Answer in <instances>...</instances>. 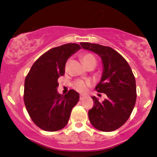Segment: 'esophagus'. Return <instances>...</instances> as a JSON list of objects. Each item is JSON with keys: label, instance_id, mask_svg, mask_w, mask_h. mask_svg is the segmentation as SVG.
I'll list each match as a JSON object with an SVG mask.
<instances>
[{"label": "esophagus", "instance_id": "34e87169", "mask_svg": "<svg viewBox=\"0 0 157 157\" xmlns=\"http://www.w3.org/2000/svg\"><path fill=\"white\" fill-rule=\"evenodd\" d=\"M86 96H85V95H83V94H80V100H83V99L86 98Z\"/></svg>", "mask_w": 157, "mask_h": 157}]
</instances>
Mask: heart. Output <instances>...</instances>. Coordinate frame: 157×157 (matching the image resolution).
Listing matches in <instances>:
<instances>
[{
	"label": "heart",
	"instance_id": "b5f03b06",
	"mask_svg": "<svg viewBox=\"0 0 157 157\" xmlns=\"http://www.w3.org/2000/svg\"><path fill=\"white\" fill-rule=\"evenodd\" d=\"M81 59H82V63L85 66L88 65L91 62H96V59L91 54L86 53L83 54L81 56ZM90 86V82L89 81H83V80H77L75 82L73 85V87L76 91L79 92H85L87 90V88Z\"/></svg>",
	"mask_w": 157,
	"mask_h": 157
}]
</instances>
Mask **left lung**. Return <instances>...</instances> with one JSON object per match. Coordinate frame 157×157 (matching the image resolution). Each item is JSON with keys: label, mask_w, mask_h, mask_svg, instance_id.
<instances>
[{"label": "left lung", "mask_w": 157, "mask_h": 157, "mask_svg": "<svg viewBox=\"0 0 157 157\" xmlns=\"http://www.w3.org/2000/svg\"><path fill=\"white\" fill-rule=\"evenodd\" d=\"M80 45L100 56L103 66L101 80L95 89L107 97L100 102L96 97H91L94 107L89 111L90 122L97 130H117L128 120L136 103V80L132 70L125 58L112 48L91 43Z\"/></svg>", "instance_id": "1"}]
</instances>
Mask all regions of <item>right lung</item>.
Masks as SVG:
<instances>
[{"mask_svg":"<svg viewBox=\"0 0 157 157\" xmlns=\"http://www.w3.org/2000/svg\"><path fill=\"white\" fill-rule=\"evenodd\" d=\"M80 48L77 44L51 48L35 61L25 79V105L34 123L43 130L63 128L79 101L80 95L75 90L65 95L57 92V79L64 75L68 59Z\"/></svg>","mask_w":157,"mask_h":157,"instance_id":"obj_1","label":"right lung"}]
</instances>
